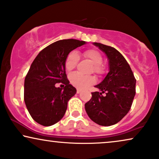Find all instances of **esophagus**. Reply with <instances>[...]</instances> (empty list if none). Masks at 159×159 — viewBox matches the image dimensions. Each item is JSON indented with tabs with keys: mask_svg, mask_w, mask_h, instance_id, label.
I'll return each mask as SVG.
<instances>
[{
	"mask_svg": "<svg viewBox=\"0 0 159 159\" xmlns=\"http://www.w3.org/2000/svg\"><path fill=\"white\" fill-rule=\"evenodd\" d=\"M81 92V89H77V93L78 94H79L80 92Z\"/></svg>",
	"mask_w": 159,
	"mask_h": 159,
	"instance_id": "esophagus-1",
	"label": "esophagus"
}]
</instances>
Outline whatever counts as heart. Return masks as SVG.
Segmentation results:
<instances>
[{"label":"heart","mask_w":159,"mask_h":159,"mask_svg":"<svg viewBox=\"0 0 159 159\" xmlns=\"http://www.w3.org/2000/svg\"><path fill=\"white\" fill-rule=\"evenodd\" d=\"M84 56L90 60L93 64L92 70L98 75H102L105 73L106 67L103 62V56L99 51L94 49H90L84 52ZM79 55L75 51H70L67 54L65 61V67L67 71L74 70L79 61ZM70 83L78 89H84L94 83V78L90 75H84L78 73H75L70 75Z\"/></svg>","instance_id":"obj_1"}]
</instances>
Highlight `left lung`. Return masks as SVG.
<instances>
[{
    "label": "left lung",
    "instance_id": "obj_1",
    "mask_svg": "<svg viewBox=\"0 0 159 159\" xmlns=\"http://www.w3.org/2000/svg\"><path fill=\"white\" fill-rule=\"evenodd\" d=\"M93 44L106 53L109 72L95 86L100 92H92L85 110L95 123L110 126L120 122L130 109L136 94V79L130 65L117 50L101 43Z\"/></svg>",
    "mask_w": 159,
    "mask_h": 159
}]
</instances>
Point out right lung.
Returning <instances> with one entry per match:
<instances>
[{"label": "right lung", "mask_w": 159, "mask_h": 159, "mask_svg": "<svg viewBox=\"0 0 159 159\" xmlns=\"http://www.w3.org/2000/svg\"><path fill=\"white\" fill-rule=\"evenodd\" d=\"M84 44L73 39L59 40L44 48L32 62L24 82V100L37 123L53 125L65 115L67 102L76 93L66 75L65 61L70 51ZM57 83L64 87L56 88Z\"/></svg>", "instance_id": "obj_1"}]
</instances>
